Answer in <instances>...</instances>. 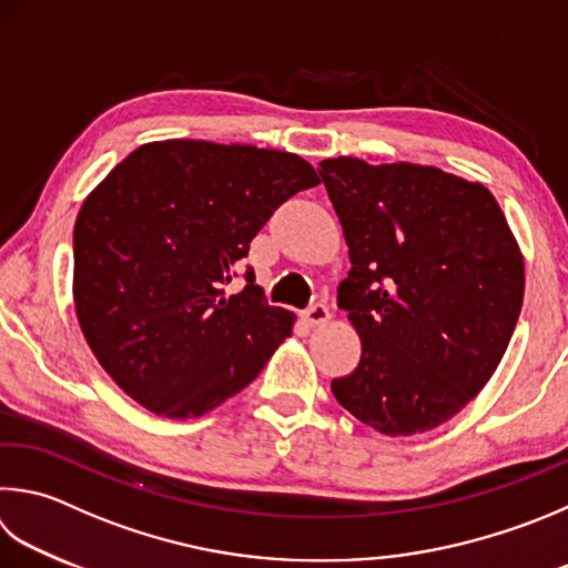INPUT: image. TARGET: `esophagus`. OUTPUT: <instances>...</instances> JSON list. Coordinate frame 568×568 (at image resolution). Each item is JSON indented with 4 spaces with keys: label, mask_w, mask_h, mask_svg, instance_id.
Segmentation results:
<instances>
[{
    "label": "esophagus",
    "mask_w": 568,
    "mask_h": 568,
    "mask_svg": "<svg viewBox=\"0 0 568 568\" xmlns=\"http://www.w3.org/2000/svg\"><path fill=\"white\" fill-rule=\"evenodd\" d=\"M303 317H305L307 325L317 327V325H325V323H327V320H329V311H327V307H325L323 303H315V305L307 307V311L303 313Z\"/></svg>",
    "instance_id": "34e87169"
}]
</instances>
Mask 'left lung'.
<instances>
[{"instance_id": "obj_1", "label": "left lung", "mask_w": 568, "mask_h": 568, "mask_svg": "<svg viewBox=\"0 0 568 568\" xmlns=\"http://www.w3.org/2000/svg\"><path fill=\"white\" fill-rule=\"evenodd\" d=\"M320 179L353 263L337 305L363 343L335 399L387 437L445 425L491 379L524 303V255L497 199L405 161L325 159Z\"/></svg>"}]
</instances>
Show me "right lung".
<instances>
[{"label": "right lung", "mask_w": 568, "mask_h": 568, "mask_svg": "<svg viewBox=\"0 0 568 568\" xmlns=\"http://www.w3.org/2000/svg\"><path fill=\"white\" fill-rule=\"evenodd\" d=\"M320 183L287 151L143 143L74 223V311L106 375L159 417L195 419L239 395L291 337L295 315L248 285L225 295L271 213Z\"/></svg>", "instance_id": "1"}]
</instances>
